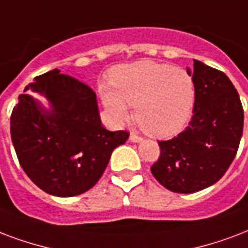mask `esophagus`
<instances>
[{"label": "esophagus", "instance_id": "1", "mask_svg": "<svg viewBox=\"0 0 248 248\" xmlns=\"http://www.w3.org/2000/svg\"><path fill=\"white\" fill-rule=\"evenodd\" d=\"M130 141H132V143H140L141 140H143V138L139 137V135H137V134H134V132H131L130 134Z\"/></svg>", "mask_w": 248, "mask_h": 248}]
</instances>
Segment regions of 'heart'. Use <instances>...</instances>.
I'll return each mask as SVG.
<instances>
[{
    "instance_id": "heart-1",
    "label": "heart",
    "mask_w": 248,
    "mask_h": 248,
    "mask_svg": "<svg viewBox=\"0 0 248 248\" xmlns=\"http://www.w3.org/2000/svg\"><path fill=\"white\" fill-rule=\"evenodd\" d=\"M110 87H101V100L116 122L130 117L149 135L169 138L190 120L195 87L191 74L166 63L138 61L117 66L109 74Z\"/></svg>"
}]
</instances>
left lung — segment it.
Instances as JSON below:
<instances>
[{
	"label": "left lung",
	"instance_id": "obj_1",
	"mask_svg": "<svg viewBox=\"0 0 248 248\" xmlns=\"http://www.w3.org/2000/svg\"><path fill=\"white\" fill-rule=\"evenodd\" d=\"M195 103L185 130L158 141L160 157L151 171L173 192L192 194L212 186L237 155L243 132V108L233 83L220 70L194 60Z\"/></svg>",
	"mask_w": 248,
	"mask_h": 248
}]
</instances>
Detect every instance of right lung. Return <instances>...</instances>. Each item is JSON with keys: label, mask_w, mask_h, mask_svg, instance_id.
Segmentation results:
<instances>
[{"label": "right lung", "mask_w": 248, "mask_h": 248, "mask_svg": "<svg viewBox=\"0 0 248 248\" xmlns=\"http://www.w3.org/2000/svg\"><path fill=\"white\" fill-rule=\"evenodd\" d=\"M26 92L44 95L49 109ZM18 100L10 118L13 145L26 174L50 195L88 191L114 148L128 139L127 131L104 128L92 88L58 69L36 77Z\"/></svg>", "instance_id": "right-lung-1"}]
</instances>
